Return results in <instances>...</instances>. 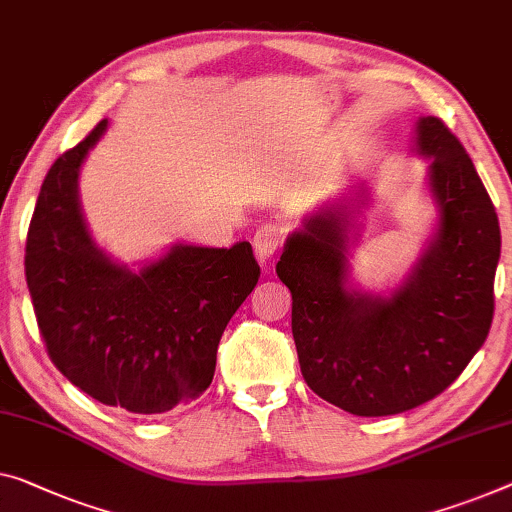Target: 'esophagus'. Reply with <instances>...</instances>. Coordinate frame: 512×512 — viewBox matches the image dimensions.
<instances>
[{"mask_svg": "<svg viewBox=\"0 0 512 512\" xmlns=\"http://www.w3.org/2000/svg\"><path fill=\"white\" fill-rule=\"evenodd\" d=\"M280 232H282L280 227L273 223H266L255 232L253 248H255L259 264H266L273 255H276V250L280 246Z\"/></svg>", "mask_w": 512, "mask_h": 512, "instance_id": "34e87169", "label": "esophagus"}]
</instances>
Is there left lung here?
I'll use <instances>...</instances> for the list:
<instances>
[{"label": "left lung", "instance_id": "left-lung-1", "mask_svg": "<svg viewBox=\"0 0 512 512\" xmlns=\"http://www.w3.org/2000/svg\"><path fill=\"white\" fill-rule=\"evenodd\" d=\"M414 154L437 211L430 239L398 285L352 280L368 188L324 202L287 236L278 278L292 292V333L305 384L354 416L402 414L437 398L483 347L494 312L499 218L460 140L418 117Z\"/></svg>", "mask_w": 512, "mask_h": 512}]
</instances>
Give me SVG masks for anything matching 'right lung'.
I'll return each instance as SVG.
<instances>
[{"instance_id":"add662e5","label":"right lung","mask_w":512,"mask_h":512,"mask_svg":"<svg viewBox=\"0 0 512 512\" xmlns=\"http://www.w3.org/2000/svg\"><path fill=\"white\" fill-rule=\"evenodd\" d=\"M105 131L108 119L50 167L27 232V287L61 375L108 407L163 414L209 388L220 335L259 266L248 241H179L137 266L105 253L80 202L82 163Z\"/></svg>"}]
</instances>
